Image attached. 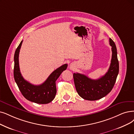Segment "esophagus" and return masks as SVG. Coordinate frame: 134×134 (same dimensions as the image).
<instances>
[{
    "instance_id": "1",
    "label": "esophagus",
    "mask_w": 134,
    "mask_h": 134,
    "mask_svg": "<svg viewBox=\"0 0 134 134\" xmlns=\"http://www.w3.org/2000/svg\"><path fill=\"white\" fill-rule=\"evenodd\" d=\"M70 69H73V68H72V67H71H71H70Z\"/></svg>"
}]
</instances>
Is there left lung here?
Here are the masks:
<instances>
[{"label": "left lung", "instance_id": "1", "mask_svg": "<svg viewBox=\"0 0 134 134\" xmlns=\"http://www.w3.org/2000/svg\"><path fill=\"white\" fill-rule=\"evenodd\" d=\"M112 56L108 71L98 79L93 80L83 74L74 73V81L76 91L80 97L88 100H96L104 97L113 88L119 73V62L116 47L114 41L109 38Z\"/></svg>", "mask_w": 134, "mask_h": 134}]
</instances>
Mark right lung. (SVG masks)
Instances as JSON below:
<instances>
[{
    "label": "right lung",
    "instance_id": "1",
    "mask_svg": "<svg viewBox=\"0 0 134 134\" xmlns=\"http://www.w3.org/2000/svg\"><path fill=\"white\" fill-rule=\"evenodd\" d=\"M22 41L15 52L14 76L15 81L24 97L27 100L38 104H47L55 98L57 93L55 81L62 72L65 70L68 64H65L53 71L41 85H34L27 81L21 74L19 55Z\"/></svg>",
    "mask_w": 134,
    "mask_h": 134
}]
</instances>
